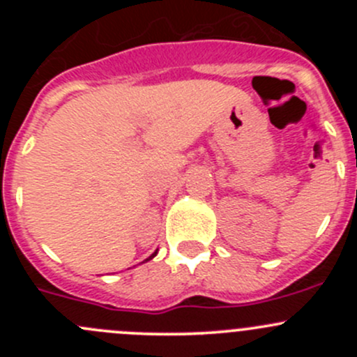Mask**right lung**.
Wrapping results in <instances>:
<instances>
[{
  "mask_svg": "<svg viewBox=\"0 0 357 357\" xmlns=\"http://www.w3.org/2000/svg\"><path fill=\"white\" fill-rule=\"evenodd\" d=\"M155 255H157V250H155V252H153V254H152V255H150V257H149V259H145V261H143V262L150 261V259H153V257H155Z\"/></svg>",
  "mask_w": 357,
  "mask_h": 357,
  "instance_id": "obj_1",
  "label": "right lung"
}]
</instances>
